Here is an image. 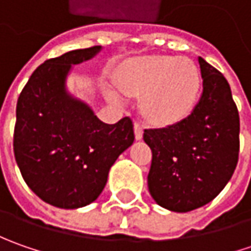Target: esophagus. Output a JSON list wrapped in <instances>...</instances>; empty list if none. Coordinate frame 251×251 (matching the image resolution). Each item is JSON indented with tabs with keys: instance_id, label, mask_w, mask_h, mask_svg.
<instances>
[{
	"instance_id": "esophagus-1",
	"label": "esophagus",
	"mask_w": 251,
	"mask_h": 251,
	"mask_svg": "<svg viewBox=\"0 0 251 251\" xmlns=\"http://www.w3.org/2000/svg\"><path fill=\"white\" fill-rule=\"evenodd\" d=\"M134 132H135V138H137V140H141V138H142V135H144V128H142V126H141L140 123H135V124H134Z\"/></svg>"
}]
</instances>
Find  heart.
I'll return each instance as SVG.
<instances>
[{
    "mask_svg": "<svg viewBox=\"0 0 251 251\" xmlns=\"http://www.w3.org/2000/svg\"><path fill=\"white\" fill-rule=\"evenodd\" d=\"M200 85V73L191 60L165 55L137 60L119 76L121 92L134 98L144 96L142 111L162 124L180 121L193 110Z\"/></svg>",
    "mask_w": 251,
    "mask_h": 251,
    "instance_id": "heart-1",
    "label": "heart"
}]
</instances>
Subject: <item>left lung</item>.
<instances>
[{"mask_svg": "<svg viewBox=\"0 0 251 251\" xmlns=\"http://www.w3.org/2000/svg\"><path fill=\"white\" fill-rule=\"evenodd\" d=\"M202 93L186 119L144 130L152 151L148 188L160 207L188 212L212 201L239 159V111L225 76L198 57Z\"/></svg>", "mask_w": 251, "mask_h": 251, "instance_id": "left-lung-1", "label": "left lung"}]
</instances>
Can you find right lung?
<instances>
[{
	"mask_svg": "<svg viewBox=\"0 0 251 251\" xmlns=\"http://www.w3.org/2000/svg\"><path fill=\"white\" fill-rule=\"evenodd\" d=\"M99 50L93 46L46 60L18 99L15 159L29 188L54 207L74 209L93 202L111 165L135 138L130 117L106 124L65 91L71 65Z\"/></svg>",
	"mask_w": 251,
	"mask_h": 251,
	"instance_id": "1",
	"label": "right lung"
}]
</instances>
